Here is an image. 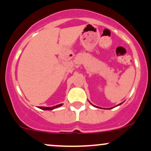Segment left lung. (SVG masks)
<instances>
[{"mask_svg": "<svg viewBox=\"0 0 151 151\" xmlns=\"http://www.w3.org/2000/svg\"><path fill=\"white\" fill-rule=\"evenodd\" d=\"M121 104H122V103H120V104H119V105H117V106H118V105H121ZM93 106H94V105H93Z\"/></svg>", "mask_w": 151, "mask_h": 151, "instance_id": "left-lung-1", "label": "left lung"}]
</instances>
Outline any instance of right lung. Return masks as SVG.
<instances>
[{"label":"right lung","mask_w":151,"mask_h":151,"mask_svg":"<svg viewBox=\"0 0 151 151\" xmlns=\"http://www.w3.org/2000/svg\"><path fill=\"white\" fill-rule=\"evenodd\" d=\"M62 105H63V104H60V105L54 106V107H39V108L42 109V110H54V109L57 108V107H61V106H62Z\"/></svg>","instance_id":"obj_1"}]
</instances>
